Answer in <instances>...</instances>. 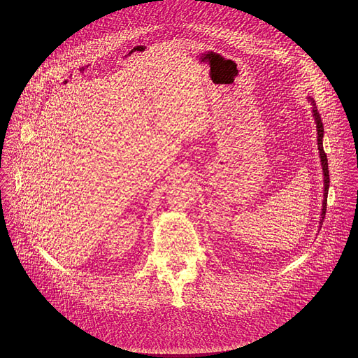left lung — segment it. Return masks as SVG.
<instances>
[{
  "label": "left lung",
  "mask_w": 358,
  "mask_h": 358,
  "mask_svg": "<svg viewBox=\"0 0 358 358\" xmlns=\"http://www.w3.org/2000/svg\"><path fill=\"white\" fill-rule=\"evenodd\" d=\"M308 101L313 104V115H314V120H315V124H317V145H318V153H320V158H321V165H322V172H324V201H322V212H321V222L320 224H322L324 222V217H325V212H327V196H328V189H329V171H328V158H327V154L322 149V136H324V127H322V121H321V117L317 111V107H315V103L308 98ZM321 229V226H320Z\"/></svg>",
  "instance_id": "obj_1"
}]
</instances>
